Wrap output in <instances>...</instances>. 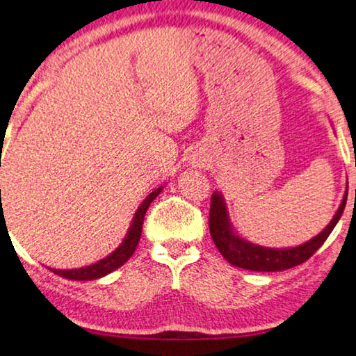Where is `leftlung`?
Masks as SVG:
<instances>
[{"label":"left lung","mask_w":356,"mask_h":356,"mask_svg":"<svg viewBox=\"0 0 356 356\" xmlns=\"http://www.w3.org/2000/svg\"><path fill=\"white\" fill-rule=\"evenodd\" d=\"M347 194L348 186L345 189L342 204L335 212L332 220L329 225L324 228L319 235L311 238L309 241L303 243V245L295 248H284V250H275V248H264L252 245V243L243 240L233 232L230 218H228L225 199L220 193H213L211 197V212H209V228H211V236L213 243H216L217 250L220 254L230 262L232 266L241 267V269L256 270V272H279L285 269H291V267L303 264L308 261L327 236L332 233L334 227L342 217L345 204H347ZM356 196V191H355Z\"/></svg>","instance_id":"1"}]
</instances>
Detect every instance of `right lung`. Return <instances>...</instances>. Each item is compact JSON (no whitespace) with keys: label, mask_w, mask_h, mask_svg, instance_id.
I'll return each mask as SVG.
<instances>
[{"label":"right lung","mask_w":356,"mask_h":356,"mask_svg":"<svg viewBox=\"0 0 356 356\" xmlns=\"http://www.w3.org/2000/svg\"><path fill=\"white\" fill-rule=\"evenodd\" d=\"M162 189L163 188H157L155 191L150 193L149 196L144 199L138 211H136V216L133 218V222H131L128 235L124 236L123 243H121V245L116 248L111 254L104 257V259H100L99 262H95V264H90L87 267H79V269H70V270L50 269V270L55 272L56 275L65 277V279H70V280H95V279H100V277H105L106 274H110V272H113L118 269V267L123 266L124 262L134 254L136 248H138V243L140 240V232H143L145 212H147L150 202L159 196Z\"/></svg>","instance_id":"1"}]
</instances>
